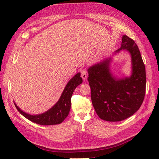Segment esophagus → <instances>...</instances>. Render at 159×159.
I'll return each mask as SVG.
<instances>
[{
    "label": "esophagus",
    "mask_w": 159,
    "mask_h": 159,
    "mask_svg": "<svg viewBox=\"0 0 159 159\" xmlns=\"http://www.w3.org/2000/svg\"><path fill=\"white\" fill-rule=\"evenodd\" d=\"M81 77L83 78V80H85L87 79V72L85 70H83L81 72Z\"/></svg>",
    "instance_id": "esophagus-1"
}]
</instances>
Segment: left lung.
Listing matches in <instances>:
<instances>
[{
	"label": "left lung",
	"instance_id": "8db88e82",
	"mask_svg": "<svg viewBox=\"0 0 159 159\" xmlns=\"http://www.w3.org/2000/svg\"><path fill=\"white\" fill-rule=\"evenodd\" d=\"M122 50L131 55L129 76H116L111 72L113 57ZM91 98L98 116L103 120L120 121L137 112L146 93V68L133 39L123 35L120 48L108 58L87 69Z\"/></svg>",
	"mask_w": 159,
	"mask_h": 159
}]
</instances>
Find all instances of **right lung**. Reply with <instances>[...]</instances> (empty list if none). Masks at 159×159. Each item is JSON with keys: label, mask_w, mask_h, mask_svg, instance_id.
<instances>
[{"label": "right lung", "mask_w": 159, "mask_h": 159, "mask_svg": "<svg viewBox=\"0 0 159 159\" xmlns=\"http://www.w3.org/2000/svg\"><path fill=\"white\" fill-rule=\"evenodd\" d=\"M82 83L83 79L80 77V72H78L67 82L59 100L55 104L42 113L29 114L20 109L15 102L14 104L20 114L33 122L43 126L59 124L68 116L71 108V98L72 93L76 87Z\"/></svg>", "instance_id": "add662e5"}]
</instances>
